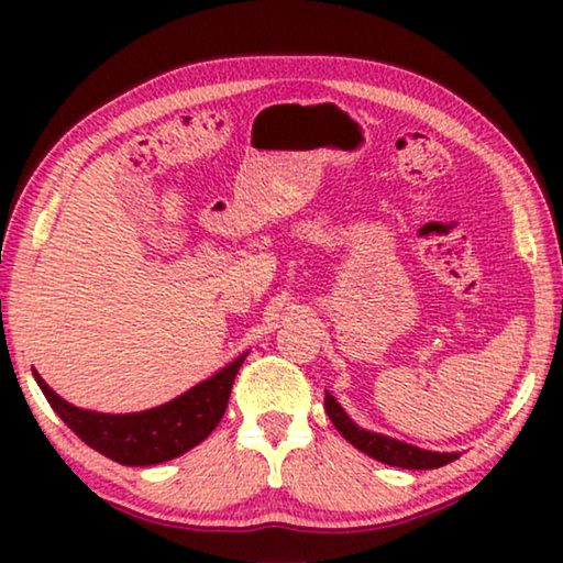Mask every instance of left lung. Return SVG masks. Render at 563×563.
<instances>
[{
	"mask_svg": "<svg viewBox=\"0 0 563 563\" xmlns=\"http://www.w3.org/2000/svg\"><path fill=\"white\" fill-rule=\"evenodd\" d=\"M325 412L330 417V422L335 424V430L345 437L352 446H357L360 452H365L367 456H373V460L383 464L405 466V470H434V466L450 464L456 460V454L450 452H427L419 450V446L393 440V437L362 430V427H357L345 415V409L335 402V397L330 393H325Z\"/></svg>",
	"mask_w": 563,
	"mask_h": 563,
	"instance_id": "obj_1",
	"label": "left lung"
}]
</instances>
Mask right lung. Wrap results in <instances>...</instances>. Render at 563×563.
<instances>
[{
    "label": "right lung",
    "instance_id": "obj_1",
    "mask_svg": "<svg viewBox=\"0 0 563 563\" xmlns=\"http://www.w3.org/2000/svg\"><path fill=\"white\" fill-rule=\"evenodd\" d=\"M245 355L238 357L221 373L206 383L188 389L170 402L156 409L133 415H101L79 409L66 402L44 379L34 373L44 397L66 427L87 442L91 450L126 466H148L180 456L196 444H201L216 430L225 415L233 379L241 369Z\"/></svg>",
    "mask_w": 563,
    "mask_h": 563
}]
</instances>
